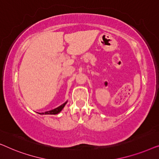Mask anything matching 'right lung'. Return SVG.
Returning a JSON list of instances; mask_svg holds the SVG:
<instances>
[{
	"label": "right lung",
	"mask_w": 159,
	"mask_h": 159,
	"mask_svg": "<svg viewBox=\"0 0 159 159\" xmlns=\"http://www.w3.org/2000/svg\"><path fill=\"white\" fill-rule=\"evenodd\" d=\"M66 103H67V101L65 102L64 103H63L62 105L58 106V107L54 108V109H53V110L48 111H45L44 113H42L41 114H57L59 112L61 111V110L63 109V108H64V107L65 106V105L66 104Z\"/></svg>",
	"instance_id": "add662e5"
}]
</instances>
